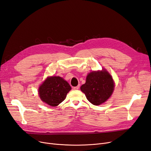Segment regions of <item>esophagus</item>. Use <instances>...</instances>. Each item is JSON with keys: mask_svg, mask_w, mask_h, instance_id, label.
<instances>
[{"mask_svg": "<svg viewBox=\"0 0 151 151\" xmlns=\"http://www.w3.org/2000/svg\"><path fill=\"white\" fill-rule=\"evenodd\" d=\"M79 87H80V85H78L77 86L74 87V90H78V89H79Z\"/></svg>", "mask_w": 151, "mask_h": 151, "instance_id": "1", "label": "esophagus"}]
</instances>
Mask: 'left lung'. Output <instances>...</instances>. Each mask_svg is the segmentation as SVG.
Instances as JSON below:
<instances>
[{
	"label": "left lung",
	"mask_w": 151,
	"mask_h": 151,
	"mask_svg": "<svg viewBox=\"0 0 151 151\" xmlns=\"http://www.w3.org/2000/svg\"><path fill=\"white\" fill-rule=\"evenodd\" d=\"M114 89L112 78L105 70L91 72L87 76L85 84L81 87L87 100L95 106L106 102L112 95Z\"/></svg>",
	"instance_id": "1"
}]
</instances>
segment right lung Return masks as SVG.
<instances>
[{
	"label": "right lung",
	"mask_w": 151,
	"mask_h": 151,
	"mask_svg": "<svg viewBox=\"0 0 151 151\" xmlns=\"http://www.w3.org/2000/svg\"><path fill=\"white\" fill-rule=\"evenodd\" d=\"M71 89L69 83L62 77H48L39 87V94L44 102L51 106H57L63 101Z\"/></svg>",
	"instance_id": "1"
}]
</instances>
